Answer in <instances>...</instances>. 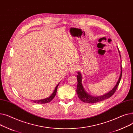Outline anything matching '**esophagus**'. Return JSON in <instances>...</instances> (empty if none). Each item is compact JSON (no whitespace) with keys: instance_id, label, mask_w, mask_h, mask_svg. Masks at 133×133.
I'll use <instances>...</instances> for the list:
<instances>
[{"instance_id":"1","label":"esophagus","mask_w":133,"mask_h":133,"mask_svg":"<svg viewBox=\"0 0 133 133\" xmlns=\"http://www.w3.org/2000/svg\"><path fill=\"white\" fill-rule=\"evenodd\" d=\"M78 67L77 65H72L71 67L70 68V70H69L70 74L75 73L78 70Z\"/></svg>"}]
</instances>
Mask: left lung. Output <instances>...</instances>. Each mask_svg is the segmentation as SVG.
Returning <instances> with one entry per match:
<instances>
[{"label": "left lung", "instance_id": "1", "mask_svg": "<svg viewBox=\"0 0 133 133\" xmlns=\"http://www.w3.org/2000/svg\"><path fill=\"white\" fill-rule=\"evenodd\" d=\"M118 51L120 54V51L118 49ZM120 56L121 58V55L120 54ZM78 75L77 76V87L76 92L78 95V97L84 103H89V104H94L98 102H100V101H103L106 99H108L110 98L113 96V95L115 93V91L116 90L117 88H118V85L119 84V83L120 82L121 76H122V66L121 65V72L120 75V77L119 78V79L117 82L115 87L113 88L112 90H111L110 91H109L108 93H106V94L103 95V96H92L90 95H89L88 92H87L83 87V84H82V74L80 72H77Z\"/></svg>", "mask_w": 133, "mask_h": 133}]
</instances>
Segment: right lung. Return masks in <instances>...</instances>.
Instances as JSON below:
<instances>
[{"label": "right lung", "mask_w": 133, "mask_h": 133, "mask_svg": "<svg viewBox=\"0 0 133 133\" xmlns=\"http://www.w3.org/2000/svg\"><path fill=\"white\" fill-rule=\"evenodd\" d=\"M59 83L57 84V85L55 87V89L54 92H52V94L48 98L43 99H41V100H32L33 101L34 103L36 104H46V103H49L50 101H51L54 98L56 94V92H57V88H58V86L59 85Z\"/></svg>", "instance_id": "add662e5"}]
</instances>
